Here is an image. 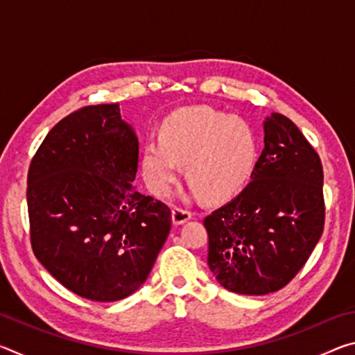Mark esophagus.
<instances>
[{
    "label": "esophagus",
    "mask_w": 355,
    "mask_h": 355,
    "mask_svg": "<svg viewBox=\"0 0 355 355\" xmlns=\"http://www.w3.org/2000/svg\"><path fill=\"white\" fill-rule=\"evenodd\" d=\"M192 218V213L184 208H172V222L175 225H182Z\"/></svg>",
    "instance_id": "esophagus-1"
}]
</instances>
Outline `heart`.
Instances as JSON below:
<instances>
[{
	"instance_id": "1",
	"label": "heart",
	"mask_w": 355,
	"mask_h": 355,
	"mask_svg": "<svg viewBox=\"0 0 355 355\" xmlns=\"http://www.w3.org/2000/svg\"><path fill=\"white\" fill-rule=\"evenodd\" d=\"M258 144L250 125L236 116L197 106L173 112L161 127V142L142 152V171L155 194L164 196L175 182L178 164L205 202L239 194L254 175Z\"/></svg>"
}]
</instances>
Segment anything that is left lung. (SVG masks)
I'll list each match as a JSON object with an SVG mask.
<instances>
[{
	"instance_id": "left-lung-1",
	"label": "left lung",
	"mask_w": 355,
	"mask_h": 355,
	"mask_svg": "<svg viewBox=\"0 0 355 355\" xmlns=\"http://www.w3.org/2000/svg\"><path fill=\"white\" fill-rule=\"evenodd\" d=\"M264 148L241 194L203 220L208 266L228 291L284 288L309 260L324 228L322 166L290 119H264Z\"/></svg>"
}]
</instances>
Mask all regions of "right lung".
<instances>
[{"label": "right lung", "instance_id": "1", "mask_svg": "<svg viewBox=\"0 0 355 355\" xmlns=\"http://www.w3.org/2000/svg\"><path fill=\"white\" fill-rule=\"evenodd\" d=\"M139 142L119 103L62 119L28 172L34 255L78 296L114 302L152 271L171 232V209L133 184Z\"/></svg>", "mask_w": 355, "mask_h": 355}]
</instances>
